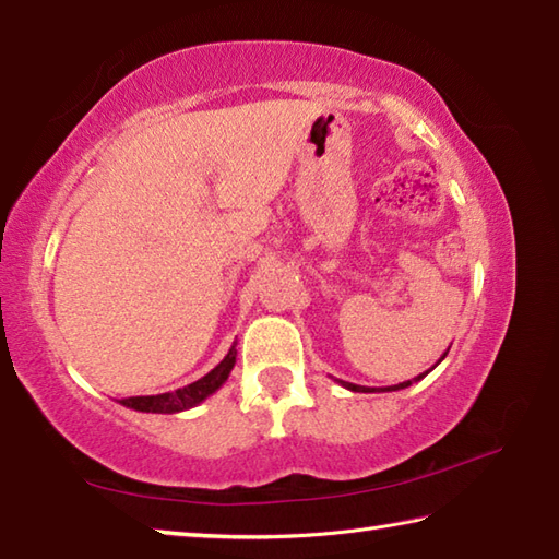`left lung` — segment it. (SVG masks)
Wrapping results in <instances>:
<instances>
[{"mask_svg":"<svg viewBox=\"0 0 559 559\" xmlns=\"http://www.w3.org/2000/svg\"><path fill=\"white\" fill-rule=\"evenodd\" d=\"M447 355H449V349L443 352V357H447ZM443 357H441V359H443ZM441 359H439L437 364H441ZM437 364H435V367H437ZM435 367H431V369H435ZM431 369H429V371H431ZM429 371L419 373L417 379H413V381H403V383H397V385H385V389H379V393H381V391H383V393H385V391H403V389H407V385H413L415 381L425 379V376H427ZM337 383H340V385H345V389H347V391H352V393H376V389H367V385H357V383H347V381H337Z\"/></svg>","mask_w":559,"mask_h":559,"instance_id":"left-lung-1","label":"left lung"}]
</instances>
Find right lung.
Masks as SVG:
<instances>
[{
	"instance_id": "add662e5",
	"label": "right lung",
	"mask_w": 559,
	"mask_h": 559,
	"mask_svg": "<svg viewBox=\"0 0 559 559\" xmlns=\"http://www.w3.org/2000/svg\"><path fill=\"white\" fill-rule=\"evenodd\" d=\"M236 364V343L231 345L229 355H226L216 367L204 373L202 379L195 383L183 385L174 393H158V395H136V397H122L120 405L136 409V413H158V415H174V413H183V409H190L200 405L202 401H207L212 393H216L229 379V373Z\"/></svg>"
}]
</instances>
